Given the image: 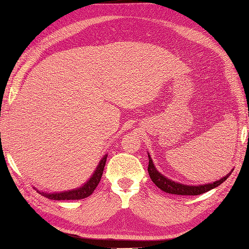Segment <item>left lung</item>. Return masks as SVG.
I'll return each mask as SVG.
<instances>
[{"label":"left lung","instance_id":"8db88e82","mask_svg":"<svg viewBox=\"0 0 249 249\" xmlns=\"http://www.w3.org/2000/svg\"><path fill=\"white\" fill-rule=\"evenodd\" d=\"M148 159H149L148 174H149L150 179L153 180V182L157 185L160 190L165 191L167 193H171V195H178V196H199V195H202V193L208 192L210 190H212V189L218 187L220 184H222L227 178H229L230 175L231 174V171H233L231 170L226 176L223 177V178L214 181V182L199 184V185H189V184L177 182V181L167 178L165 175L160 174V172L157 170V168L155 167L153 159H151L149 154H148Z\"/></svg>","mask_w":249,"mask_h":249}]
</instances>
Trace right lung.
<instances>
[{"label": "right lung", "instance_id": "add662e5", "mask_svg": "<svg viewBox=\"0 0 249 249\" xmlns=\"http://www.w3.org/2000/svg\"><path fill=\"white\" fill-rule=\"evenodd\" d=\"M107 155L103 156V158L100 160L98 167L95 168L94 172L92 174L89 180H88L87 182H84V184H82L81 187L72 189V190L53 192V193L39 191L38 189H37V191H38V193H40L41 196L48 197L50 200H58V201L59 200H80V199H84V197H88L93 193L95 188L98 187L101 178H102L104 166H105V162H107Z\"/></svg>", "mask_w": 249, "mask_h": 249}]
</instances>
